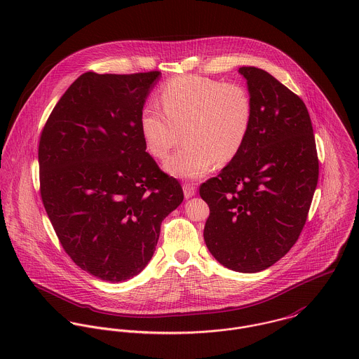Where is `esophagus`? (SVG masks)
Wrapping results in <instances>:
<instances>
[{
	"label": "esophagus",
	"mask_w": 359,
	"mask_h": 359,
	"mask_svg": "<svg viewBox=\"0 0 359 359\" xmlns=\"http://www.w3.org/2000/svg\"><path fill=\"white\" fill-rule=\"evenodd\" d=\"M195 194H196V187H195V184H188V182H185V184H184V195H185V198L189 199V198L195 196Z\"/></svg>",
	"instance_id": "34e87169"
}]
</instances>
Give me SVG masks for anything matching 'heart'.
Returning a JSON list of instances; mask_svg holds the SVG:
<instances>
[{
  "instance_id": "1",
  "label": "heart",
  "mask_w": 359,
  "mask_h": 359,
  "mask_svg": "<svg viewBox=\"0 0 359 359\" xmlns=\"http://www.w3.org/2000/svg\"><path fill=\"white\" fill-rule=\"evenodd\" d=\"M158 100L163 111L152 104L142 110L141 134L149 154L161 160L182 133L184 145L165 161V170L178 177L196 178L214 163H231L252 130L253 98L238 83L182 76L165 83Z\"/></svg>"
}]
</instances>
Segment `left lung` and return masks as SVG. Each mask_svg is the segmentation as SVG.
<instances>
[{"mask_svg": "<svg viewBox=\"0 0 359 359\" xmlns=\"http://www.w3.org/2000/svg\"><path fill=\"white\" fill-rule=\"evenodd\" d=\"M253 98L252 130L239 154L199 188L208 205L205 246L224 266L259 272L297 242L318 184L307 106L273 76L241 67Z\"/></svg>", "mask_w": 359, "mask_h": 359, "instance_id": "8db88e82", "label": "left lung"}]
</instances>
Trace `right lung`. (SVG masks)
<instances>
[{"label": "right lung", "instance_id": "1", "mask_svg": "<svg viewBox=\"0 0 359 359\" xmlns=\"http://www.w3.org/2000/svg\"><path fill=\"white\" fill-rule=\"evenodd\" d=\"M158 76L81 74L40 135V194L55 233L76 265L106 282L147 266L161 221L184 201L178 180L147 152L140 128Z\"/></svg>", "mask_w": 359, "mask_h": 359}]
</instances>
